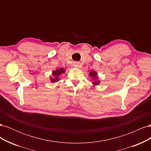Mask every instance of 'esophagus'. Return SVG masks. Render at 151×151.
I'll return each instance as SVG.
<instances>
[{
    "mask_svg": "<svg viewBox=\"0 0 151 151\" xmlns=\"http://www.w3.org/2000/svg\"><path fill=\"white\" fill-rule=\"evenodd\" d=\"M74 66L75 67H79L78 63H77V62H75V63H74Z\"/></svg>",
    "mask_w": 151,
    "mask_h": 151,
    "instance_id": "obj_1",
    "label": "esophagus"
}]
</instances>
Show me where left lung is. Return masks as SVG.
Masks as SVG:
<instances>
[{"instance_id": "1", "label": "left lung", "mask_w": 151, "mask_h": 151, "mask_svg": "<svg viewBox=\"0 0 151 151\" xmlns=\"http://www.w3.org/2000/svg\"><path fill=\"white\" fill-rule=\"evenodd\" d=\"M97 72L96 71H91L90 73H89V76H91V77H93V78H94V81L93 83V84L94 86H97V85H99V83H100V81H98L97 79H98V77L97 76Z\"/></svg>"}]
</instances>
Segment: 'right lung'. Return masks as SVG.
Wrapping results in <instances>:
<instances>
[{"label": "right lung", "instance_id": "1", "mask_svg": "<svg viewBox=\"0 0 151 151\" xmlns=\"http://www.w3.org/2000/svg\"><path fill=\"white\" fill-rule=\"evenodd\" d=\"M65 70L62 68H60V69H57L55 70H53L52 72V77H50V80L51 81L52 83H57V82L59 81V77L60 76L63 74V73H65Z\"/></svg>", "mask_w": 151, "mask_h": 151}]
</instances>
